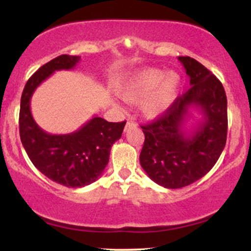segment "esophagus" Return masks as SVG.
<instances>
[{
  "mask_svg": "<svg viewBox=\"0 0 251 251\" xmlns=\"http://www.w3.org/2000/svg\"><path fill=\"white\" fill-rule=\"evenodd\" d=\"M133 126H135V124H134V123H132V122H129V120H128V122L126 123V126H125V132L127 131V129H128L129 127H133Z\"/></svg>",
  "mask_w": 251,
  "mask_h": 251,
  "instance_id": "34e87169",
  "label": "esophagus"
}]
</instances>
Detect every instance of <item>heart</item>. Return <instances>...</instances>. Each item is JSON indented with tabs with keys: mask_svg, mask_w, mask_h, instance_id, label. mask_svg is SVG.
Returning <instances> with one entry per match:
<instances>
[{
	"mask_svg": "<svg viewBox=\"0 0 251 251\" xmlns=\"http://www.w3.org/2000/svg\"><path fill=\"white\" fill-rule=\"evenodd\" d=\"M179 89L180 77L176 72L143 68L131 74L118 87V94L126 101L139 103L144 117L155 119L174 105Z\"/></svg>",
	"mask_w": 251,
	"mask_h": 251,
	"instance_id": "obj_1",
	"label": "heart"
}]
</instances>
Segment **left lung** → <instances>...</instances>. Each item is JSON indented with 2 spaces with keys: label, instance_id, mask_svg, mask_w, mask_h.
<instances>
[{
  "label": "left lung",
  "instance_id": "1",
  "mask_svg": "<svg viewBox=\"0 0 251 251\" xmlns=\"http://www.w3.org/2000/svg\"><path fill=\"white\" fill-rule=\"evenodd\" d=\"M191 88L178 97L166 113L142 126L145 142L140 165L154 183L179 189L201 179L214 168L226 143L227 112L223 85L208 68L190 56H179ZM203 119L185 127L189 108Z\"/></svg>",
  "mask_w": 251,
  "mask_h": 251
}]
</instances>
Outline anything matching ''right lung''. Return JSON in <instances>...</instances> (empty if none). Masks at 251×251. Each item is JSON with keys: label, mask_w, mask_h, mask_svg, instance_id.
Instances as JSON below:
<instances>
[{"label": "right lung", "mask_w": 251, "mask_h": 251, "mask_svg": "<svg viewBox=\"0 0 251 251\" xmlns=\"http://www.w3.org/2000/svg\"><path fill=\"white\" fill-rule=\"evenodd\" d=\"M79 61L80 56L63 54L40 67L25 83L19 118L20 137L31 163L50 180L67 188H82L99 178L126 124L96 116L73 133L50 134L35 123L30 112L34 91L55 71L72 70Z\"/></svg>", "instance_id": "1"}]
</instances>
